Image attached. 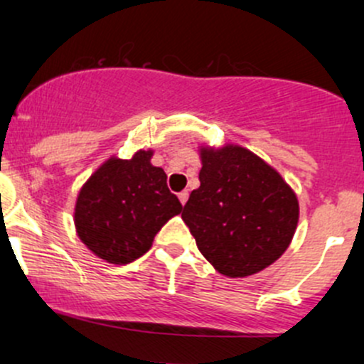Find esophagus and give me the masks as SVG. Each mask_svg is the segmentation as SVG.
I'll use <instances>...</instances> for the list:
<instances>
[{"label":"esophagus","mask_w":364,"mask_h":364,"mask_svg":"<svg viewBox=\"0 0 364 364\" xmlns=\"http://www.w3.org/2000/svg\"><path fill=\"white\" fill-rule=\"evenodd\" d=\"M178 198H179V202H181V205H185L186 203V200H188V191H181V193L178 195Z\"/></svg>","instance_id":"obj_1"}]
</instances>
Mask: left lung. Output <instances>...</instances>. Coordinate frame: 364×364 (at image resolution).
Returning a JSON list of instances; mask_svg holds the SVG:
<instances>
[{"instance_id": "1", "label": "left lung", "mask_w": 364, "mask_h": 364, "mask_svg": "<svg viewBox=\"0 0 364 364\" xmlns=\"http://www.w3.org/2000/svg\"><path fill=\"white\" fill-rule=\"evenodd\" d=\"M200 186L183 207V221L215 271L245 278L289 249L299 200L274 167L240 145L198 146Z\"/></svg>"}]
</instances>
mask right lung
<instances>
[{"mask_svg": "<svg viewBox=\"0 0 364 364\" xmlns=\"http://www.w3.org/2000/svg\"><path fill=\"white\" fill-rule=\"evenodd\" d=\"M151 155L154 150H138L126 161L114 155L75 198L79 240L110 264H129L145 254L161 228L181 213L164 169L151 166Z\"/></svg>", "mask_w": 364, "mask_h": 364, "instance_id": "right-lung-1", "label": "right lung"}]
</instances>
